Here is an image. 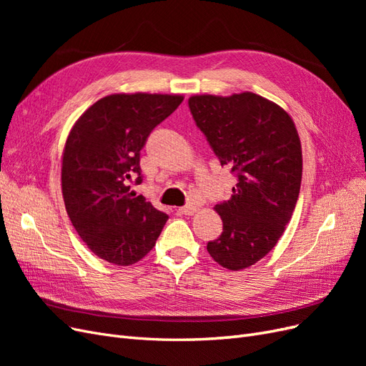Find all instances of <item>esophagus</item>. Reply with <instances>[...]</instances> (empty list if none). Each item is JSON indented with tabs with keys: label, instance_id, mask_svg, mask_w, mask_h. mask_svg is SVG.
Returning <instances> with one entry per match:
<instances>
[{
	"label": "esophagus",
	"instance_id": "1",
	"mask_svg": "<svg viewBox=\"0 0 366 366\" xmlns=\"http://www.w3.org/2000/svg\"><path fill=\"white\" fill-rule=\"evenodd\" d=\"M195 210H197V207L194 204H186V206L179 209V214H182V215H192Z\"/></svg>",
	"mask_w": 366,
	"mask_h": 366
}]
</instances>
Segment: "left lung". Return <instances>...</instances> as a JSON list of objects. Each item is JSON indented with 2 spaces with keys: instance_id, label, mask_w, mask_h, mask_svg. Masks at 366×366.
<instances>
[{
  "instance_id": "8db88e82",
  "label": "left lung",
  "mask_w": 366,
  "mask_h": 366,
  "mask_svg": "<svg viewBox=\"0 0 366 366\" xmlns=\"http://www.w3.org/2000/svg\"><path fill=\"white\" fill-rule=\"evenodd\" d=\"M191 114L221 166L237 177L215 206L221 235L207 252L229 270L250 267L281 238L301 189L302 151L292 117L258 94L192 96Z\"/></svg>"
}]
</instances>
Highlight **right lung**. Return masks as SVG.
<instances>
[{
  "label": "right lung",
  "instance_id": "right-lung-1",
  "mask_svg": "<svg viewBox=\"0 0 366 366\" xmlns=\"http://www.w3.org/2000/svg\"><path fill=\"white\" fill-rule=\"evenodd\" d=\"M183 102L169 94H112L76 122L65 143L62 195L76 232L94 254L116 265L142 259L168 215L131 183L143 180L140 151L152 129Z\"/></svg>",
  "mask_w": 366,
  "mask_h": 366
}]
</instances>
